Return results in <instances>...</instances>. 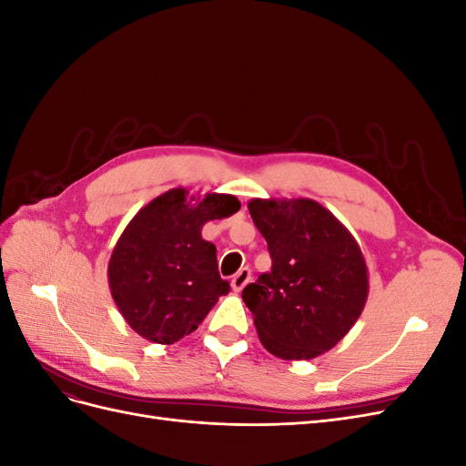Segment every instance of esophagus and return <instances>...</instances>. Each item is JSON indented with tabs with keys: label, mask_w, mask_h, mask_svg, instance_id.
I'll return each instance as SVG.
<instances>
[{
	"label": "esophagus",
	"mask_w": 466,
	"mask_h": 466,
	"mask_svg": "<svg viewBox=\"0 0 466 466\" xmlns=\"http://www.w3.org/2000/svg\"><path fill=\"white\" fill-rule=\"evenodd\" d=\"M250 281V270L248 268H241V270H238L235 276H233V279H231V288H233V291H241L247 284Z\"/></svg>",
	"instance_id": "1"
}]
</instances>
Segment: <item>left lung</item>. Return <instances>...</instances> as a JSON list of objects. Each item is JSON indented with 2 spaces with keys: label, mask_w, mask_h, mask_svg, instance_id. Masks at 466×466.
<instances>
[{
  "label": "left lung",
  "mask_w": 466,
  "mask_h": 466,
  "mask_svg": "<svg viewBox=\"0 0 466 466\" xmlns=\"http://www.w3.org/2000/svg\"><path fill=\"white\" fill-rule=\"evenodd\" d=\"M248 211L272 257V270L243 289L260 342L288 361L319 358L368 301V264L356 237L311 198H252Z\"/></svg>",
  "instance_id": "left-lung-1"
}]
</instances>
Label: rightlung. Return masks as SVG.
I'll return each instance as SVG.
<instances>
[{
	"label": "right lung",
	"mask_w": 466,
	"mask_h": 466,
	"mask_svg": "<svg viewBox=\"0 0 466 466\" xmlns=\"http://www.w3.org/2000/svg\"><path fill=\"white\" fill-rule=\"evenodd\" d=\"M238 208L231 194L190 196L178 187L153 198L126 225L106 276L112 299L134 332L155 344H175L229 293L218 272L216 245L202 237V228Z\"/></svg>",
	"instance_id": "add662e5"
}]
</instances>
